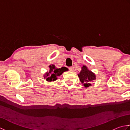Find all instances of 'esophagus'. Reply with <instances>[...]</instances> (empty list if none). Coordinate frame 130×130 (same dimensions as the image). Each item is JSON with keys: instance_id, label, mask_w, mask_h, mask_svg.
I'll return each instance as SVG.
<instances>
[{"instance_id": "1", "label": "esophagus", "mask_w": 130, "mask_h": 130, "mask_svg": "<svg viewBox=\"0 0 130 130\" xmlns=\"http://www.w3.org/2000/svg\"><path fill=\"white\" fill-rule=\"evenodd\" d=\"M69 70L70 71H73L74 70V68L73 67H70L69 68Z\"/></svg>"}]
</instances>
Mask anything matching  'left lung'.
I'll use <instances>...</instances> for the list:
<instances>
[{
  "instance_id": "obj_1",
  "label": "left lung",
  "mask_w": 130,
  "mask_h": 130,
  "mask_svg": "<svg viewBox=\"0 0 130 130\" xmlns=\"http://www.w3.org/2000/svg\"><path fill=\"white\" fill-rule=\"evenodd\" d=\"M80 81L82 84H83L85 88L89 87L91 85L90 82L95 80L96 76L94 73L88 69L86 66L83 65L82 68V70L79 74H78Z\"/></svg>"
}]
</instances>
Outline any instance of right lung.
Returning <instances> with one entry per match:
<instances>
[{"instance_id": "add662e5", "label": "right lung", "mask_w": 130, "mask_h": 130, "mask_svg": "<svg viewBox=\"0 0 130 130\" xmlns=\"http://www.w3.org/2000/svg\"><path fill=\"white\" fill-rule=\"evenodd\" d=\"M50 70L48 72H46L44 74V78L47 82H51L55 81L57 79V77L61 75L64 72L68 70L66 67H62L61 68H56L54 65H50L49 66Z\"/></svg>"}]
</instances>
